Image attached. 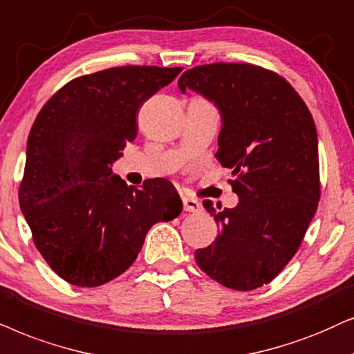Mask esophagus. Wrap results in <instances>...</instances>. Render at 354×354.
Returning <instances> with one entry per match:
<instances>
[{"label": "esophagus", "instance_id": "34e87169", "mask_svg": "<svg viewBox=\"0 0 354 354\" xmlns=\"http://www.w3.org/2000/svg\"><path fill=\"white\" fill-rule=\"evenodd\" d=\"M183 207L186 212H199L202 209L201 202L192 199V197H183Z\"/></svg>", "mask_w": 354, "mask_h": 354}]
</instances>
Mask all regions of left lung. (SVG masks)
Segmentation results:
<instances>
[{
    "instance_id": "8db88e82",
    "label": "left lung",
    "mask_w": 354,
    "mask_h": 354,
    "mask_svg": "<svg viewBox=\"0 0 354 354\" xmlns=\"http://www.w3.org/2000/svg\"><path fill=\"white\" fill-rule=\"evenodd\" d=\"M218 106L223 124L215 157L232 169L234 209L204 201L220 225L196 263L226 288L249 291L283 270L298 251L320 199L317 131L293 86L251 63H212L178 81Z\"/></svg>"
}]
</instances>
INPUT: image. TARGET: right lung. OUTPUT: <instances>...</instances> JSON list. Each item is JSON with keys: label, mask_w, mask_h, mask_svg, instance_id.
Segmentation results:
<instances>
[{"label": "right lung", "mask_w": 354, "mask_h": 354, "mask_svg": "<svg viewBox=\"0 0 354 354\" xmlns=\"http://www.w3.org/2000/svg\"><path fill=\"white\" fill-rule=\"evenodd\" d=\"M183 68L118 66L79 75L41 106L27 140L19 204L56 275L92 288L133 266L145 234L183 202L163 178L128 186L111 173L138 136L140 106Z\"/></svg>", "instance_id": "add662e5"}]
</instances>
